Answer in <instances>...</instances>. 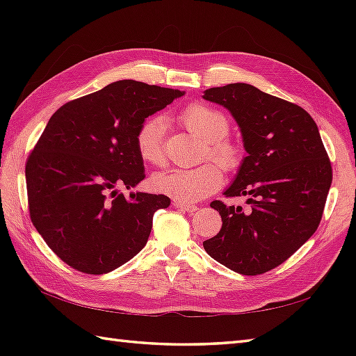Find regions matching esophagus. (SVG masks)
<instances>
[{"mask_svg":"<svg viewBox=\"0 0 356 356\" xmlns=\"http://www.w3.org/2000/svg\"><path fill=\"white\" fill-rule=\"evenodd\" d=\"M174 207L179 208V209H182V211H186V213H194V211L197 209V205H191V203L180 202V200L174 202Z\"/></svg>","mask_w":356,"mask_h":356,"instance_id":"34e87169","label":"esophagus"}]
</instances>
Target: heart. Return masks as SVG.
Returning a JSON list of instances; mask_svg holds the SVG:
<instances>
[{"label":"heart","instance_id":"heart-1","mask_svg":"<svg viewBox=\"0 0 356 356\" xmlns=\"http://www.w3.org/2000/svg\"><path fill=\"white\" fill-rule=\"evenodd\" d=\"M179 122L203 140V157L212 162L195 168H171L153 177L159 193L180 202H197L214 193L222 184V170H238L245 159L243 147L226 136L229 120L225 113L205 104H190L179 113ZM136 148L143 161L161 166L166 161L165 120L161 116L148 118L136 134Z\"/></svg>","mask_w":356,"mask_h":356}]
</instances>
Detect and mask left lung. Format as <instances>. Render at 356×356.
Instances as JSON below:
<instances>
[{
	"mask_svg": "<svg viewBox=\"0 0 356 356\" xmlns=\"http://www.w3.org/2000/svg\"><path fill=\"white\" fill-rule=\"evenodd\" d=\"M203 97L237 120L248 156L225 195L249 197L245 211L211 202L223 223L203 248L234 272L260 275L289 259L318 228L332 165L318 127L300 105L243 82L209 88Z\"/></svg>",
	"mask_w": 356,
	"mask_h": 356,
	"instance_id": "left-lung-1",
	"label": "left lung"
}]
</instances>
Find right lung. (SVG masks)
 <instances>
[{"instance_id": "obj_1", "label": "right lung", "mask_w": 356, "mask_h": 356, "mask_svg": "<svg viewBox=\"0 0 356 356\" xmlns=\"http://www.w3.org/2000/svg\"><path fill=\"white\" fill-rule=\"evenodd\" d=\"M184 93L124 79L64 104L26 162L29 213L64 263L101 275L147 245L163 194L131 193L145 179L136 148L139 127Z\"/></svg>"}]
</instances>
